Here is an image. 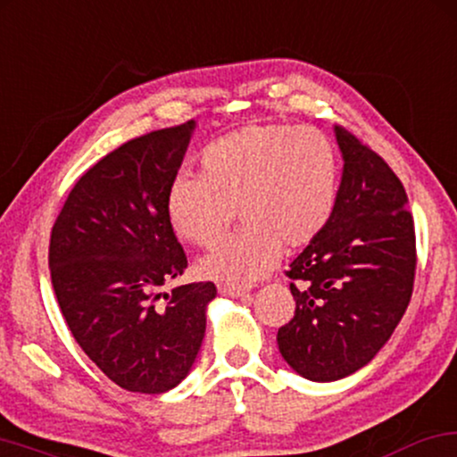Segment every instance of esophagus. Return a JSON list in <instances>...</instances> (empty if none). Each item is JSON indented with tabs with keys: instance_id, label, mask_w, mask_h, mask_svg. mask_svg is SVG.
Instances as JSON below:
<instances>
[{
	"instance_id": "1",
	"label": "esophagus",
	"mask_w": 457,
	"mask_h": 457,
	"mask_svg": "<svg viewBox=\"0 0 457 457\" xmlns=\"http://www.w3.org/2000/svg\"><path fill=\"white\" fill-rule=\"evenodd\" d=\"M220 294L224 295H230V298H239V295H245L250 292L252 286H237V283H222L220 287Z\"/></svg>"
}]
</instances>
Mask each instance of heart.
Instances as JSON below:
<instances>
[{"instance_id": "heart-1", "label": "heart", "mask_w": 457, "mask_h": 457, "mask_svg": "<svg viewBox=\"0 0 457 457\" xmlns=\"http://www.w3.org/2000/svg\"><path fill=\"white\" fill-rule=\"evenodd\" d=\"M340 157L317 128L250 123L201 153V174L171 178L165 210L182 239L216 247L237 218L241 230L197 262L201 277L227 283L264 275L287 252L311 245L334 216Z\"/></svg>"}]
</instances>
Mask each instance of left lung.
<instances>
[{
	"instance_id": "obj_1",
	"label": "left lung",
	"mask_w": 457,
	"mask_h": 457,
	"mask_svg": "<svg viewBox=\"0 0 457 457\" xmlns=\"http://www.w3.org/2000/svg\"><path fill=\"white\" fill-rule=\"evenodd\" d=\"M345 176L334 216L289 264L295 312L279 328L283 359L315 382L340 380L386 345L411 300L416 228L393 168L336 123Z\"/></svg>"
}]
</instances>
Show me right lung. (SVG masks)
<instances>
[{
    "mask_svg": "<svg viewBox=\"0 0 457 457\" xmlns=\"http://www.w3.org/2000/svg\"><path fill=\"white\" fill-rule=\"evenodd\" d=\"M193 128L153 129L104 155L77 180L50 233L47 262L64 321L81 351L129 393H165L187 376L216 295L212 281L159 294L188 266L165 197Z\"/></svg>",
    "mask_w": 457,
    "mask_h": 457,
    "instance_id": "add662e5",
    "label": "right lung"
}]
</instances>
